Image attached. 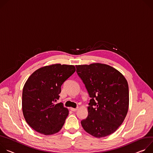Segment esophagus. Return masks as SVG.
Returning a JSON list of instances; mask_svg holds the SVG:
<instances>
[{
	"label": "esophagus",
	"mask_w": 153,
	"mask_h": 153,
	"mask_svg": "<svg viewBox=\"0 0 153 153\" xmlns=\"http://www.w3.org/2000/svg\"><path fill=\"white\" fill-rule=\"evenodd\" d=\"M71 110L73 112H75V111H76L78 110V108H71Z\"/></svg>",
	"instance_id": "obj_1"
}]
</instances>
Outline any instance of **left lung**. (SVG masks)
Listing matches in <instances>:
<instances>
[{
    "instance_id": "8db88e82",
    "label": "left lung",
    "mask_w": 153,
    "mask_h": 153,
    "mask_svg": "<svg viewBox=\"0 0 153 153\" xmlns=\"http://www.w3.org/2000/svg\"><path fill=\"white\" fill-rule=\"evenodd\" d=\"M91 100L88 115L81 124L93 136L104 137L114 132L126 116L129 88L124 76L112 67L100 63L76 65Z\"/></svg>"
}]
</instances>
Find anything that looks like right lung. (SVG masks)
<instances>
[{
	"mask_svg": "<svg viewBox=\"0 0 153 153\" xmlns=\"http://www.w3.org/2000/svg\"><path fill=\"white\" fill-rule=\"evenodd\" d=\"M75 72L74 65L56 64L40 68L28 78L22 91V111L34 130L47 135L61 129L69 111L55 102L62 84Z\"/></svg>",
	"mask_w": 153,
	"mask_h": 153,
	"instance_id": "1",
	"label": "right lung"
}]
</instances>
